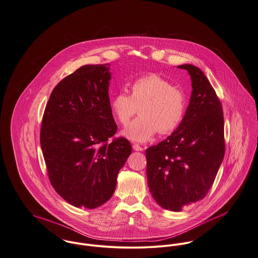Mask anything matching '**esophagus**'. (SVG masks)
<instances>
[{
    "mask_svg": "<svg viewBox=\"0 0 258 258\" xmlns=\"http://www.w3.org/2000/svg\"><path fill=\"white\" fill-rule=\"evenodd\" d=\"M133 148L136 150V151H143V147H142L140 144H138V143H135V144H133Z\"/></svg>",
    "mask_w": 258,
    "mask_h": 258,
    "instance_id": "34e87169",
    "label": "esophagus"
}]
</instances>
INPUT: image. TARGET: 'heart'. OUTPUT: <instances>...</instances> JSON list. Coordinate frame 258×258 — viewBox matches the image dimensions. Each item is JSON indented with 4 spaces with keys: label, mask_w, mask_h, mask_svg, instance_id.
I'll return each mask as SVG.
<instances>
[{
    "label": "heart",
    "mask_w": 258,
    "mask_h": 258,
    "mask_svg": "<svg viewBox=\"0 0 258 258\" xmlns=\"http://www.w3.org/2000/svg\"><path fill=\"white\" fill-rule=\"evenodd\" d=\"M131 95L120 92L111 99L110 108L117 122L126 125L140 108L141 116L123 132L127 139L144 143L158 131L173 133L181 123L187 109L185 92L157 74H147L130 85Z\"/></svg>",
    "instance_id": "heart-1"
}]
</instances>
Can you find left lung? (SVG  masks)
I'll list each match as a JSON object with an SVG mask.
<instances>
[{
    "label": "left lung",
    "instance_id": "8db88e82",
    "mask_svg": "<svg viewBox=\"0 0 258 258\" xmlns=\"http://www.w3.org/2000/svg\"><path fill=\"white\" fill-rule=\"evenodd\" d=\"M192 94L185 115L171 135L146 149L149 191L163 209L180 212L211 189L225 156L222 104L200 68L183 64Z\"/></svg>",
    "mask_w": 258,
    "mask_h": 258
}]
</instances>
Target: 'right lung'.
Returning a JSON list of instances; mask_svg holds the SVG:
<instances>
[{"label":"right lung","mask_w":258,"mask_h":258,"mask_svg":"<svg viewBox=\"0 0 258 258\" xmlns=\"http://www.w3.org/2000/svg\"><path fill=\"white\" fill-rule=\"evenodd\" d=\"M110 64L84 65L61 80L46 104L40 145L54 190L77 208L110 200L132 153L124 138L109 142L117 126L110 108Z\"/></svg>","instance_id":"add662e5"}]
</instances>
